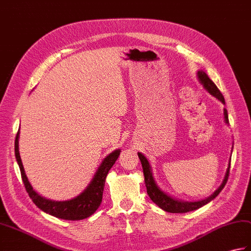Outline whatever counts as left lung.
Instances as JSON below:
<instances>
[{
  "mask_svg": "<svg viewBox=\"0 0 251 251\" xmlns=\"http://www.w3.org/2000/svg\"><path fill=\"white\" fill-rule=\"evenodd\" d=\"M197 78H198V80H199V83L203 86V89H204L207 93H209V94L214 96L216 99H218L221 103H224V104L226 103L223 94H221L220 91L218 90L216 84H215L213 81L208 78L206 73H204L203 71H198ZM224 119H225L226 125H229L228 112H226V108H224ZM232 151H233V145H232L231 152ZM138 156H139V159H140V161H141V165H142L143 174H144V183H145V186H147L148 195L150 196L151 200H152L156 205H158L160 208H162L164 211L169 212V213H177V214L178 213H180V214L187 213V212L195 211V209H198V208L202 207L203 205L207 204L208 202L214 200L215 198L219 195V192L224 189L225 185L226 184V180H228V177H229L231 157H230L229 165H228V168H226L223 183H221L219 187L213 192V195L205 198V199L199 200V201H184V200L177 199V198H174L169 194H167L166 191L162 190L156 183V180L153 176L152 166H151L150 161L148 160L147 157H145L142 153H138Z\"/></svg>",
  "mask_w": 251,
  "mask_h": 251,
  "instance_id": "8db88e82",
  "label": "left lung"
}]
</instances>
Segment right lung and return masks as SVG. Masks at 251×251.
<instances>
[{
    "instance_id": "obj_1",
    "label": "right lung",
    "mask_w": 251,
    "mask_h": 251,
    "mask_svg": "<svg viewBox=\"0 0 251 251\" xmlns=\"http://www.w3.org/2000/svg\"><path fill=\"white\" fill-rule=\"evenodd\" d=\"M19 135L20 129L17 132L15 140V156L20 168L23 184H25L27 194L35 203V205L42 209L43 212L51 215V216L65 220H81L90 217L91 215L94 214L96 209L100 206L107 174L115 164L116 159L119 158L121 150H115L112 153L104 157L90 184L86 186V188L79 196L73 198L71 200L55 201L47 199V198L39 195L33 188L30 180H28L19 153Z\"/></svg>"
}]
</instances>
